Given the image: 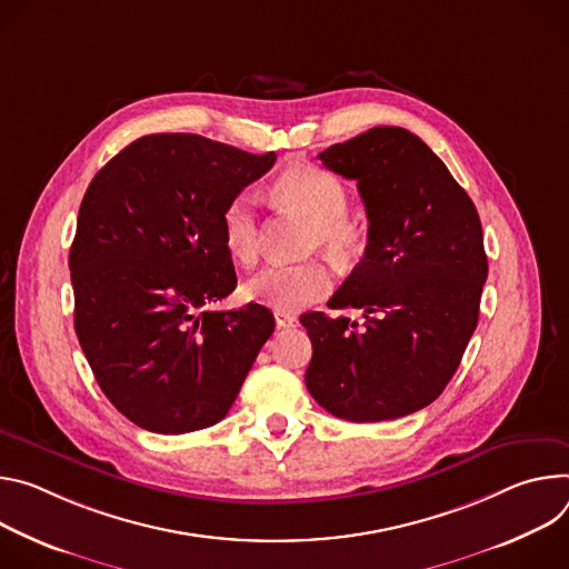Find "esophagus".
Instances as JSON below:
<instances>
[{"mask_svg": "<svg viewBox=\"0 0 569 569\" xmlns=\"http://www.w3.org/2000/svg\"><path fill=\"white\" fill-rule=\"evenodd\" d=\"M276 326H278V330L296 328V326H298V319L293 317L291 311H284V309H276Z\"/></svg>", "mask_w": 569, "mask_h": 569, "instance_id": "1", "label": "esophagus"}]
</instances>
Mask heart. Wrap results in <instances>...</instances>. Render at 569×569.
<instances>
[{
	"mask_svg": "<svg viewBox=\"0 0 569 569\" xmlns=\"http://www.w3.org/2000/svg\"><path fill=\"white\" fill-rule=\"evenodd\" d=\"M276 194L311 219V241L337 258H348L361 243V228L348 217L350 192L335 173L296 164L276 180ZM221 239L228 256L250 264L258 256V214L250 197L237 194L221 210ZM332 289V278L321 262L271 264L243 284L248 300L278 309H300L321 300Z\"/></svg>",
	"mask_w": 569,
	"mask_h": 569,
	"instance_id": "obj_1",
	"label": "heart"
}]
</instances>
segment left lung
Listing matches in <instances>:
<instances>
[{
    "label": "left lung",
    "instance_id": "8db88e82",
    "mask_svg": "<svg viewBox=\"0 0 569 569\" xmlns=\"http://www.w3.org/2000/svg\"><path fill=\"white\" fill-rule=\"evenodd\" d=\"M319 158L357 180L368 217L363 260L328 307L361 309L366 321L302 313L307 391L352 422L409 416L443 393L477 328L488 278L477 208L443 160L400 126H375Z\"/></svg>",
    "mask_w": 569,
    "mask_h": 569
}]
</instances>
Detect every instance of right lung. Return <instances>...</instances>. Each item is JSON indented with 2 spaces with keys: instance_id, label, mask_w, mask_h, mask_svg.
<instances>
[{
  "instance_id": "right-lung-1",
  "label": "right lung",
  "mask_w": 569,
  "mask_h": 569,
  "mask_svg": "<svg viewBox=\"0 0 569 569\" xmlns=\"http://www.w3.org/2000/svg\"><path fill=\"white\" fill-rule=\"evenodd\" d=\"M273 162V151L156 133L92 178L70 250L74 330L97 385L138 427L219 422L273 335L258 302L208 309L237 287L221 210Z\"/></svg>"
}]
</instances>
